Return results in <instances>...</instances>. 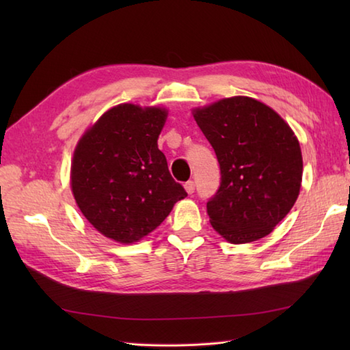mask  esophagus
<instances>
[{
	"instance_id": "1",
	"label": "esophagus",
	"mask_w": 350,
	"mask_h": 350,
	"mask_svg": "<svg viewBox=\"0 0 350 350\" xmlns=\"http://www.w3.org/2000/svg\"><path fill=\"white\" fill-rule=\"evenodd\" d=\"M185 189H187L188 194H194V191H196V183L192 182V180H188L187 183H185Z\"/></svg>"
}]
</instances>
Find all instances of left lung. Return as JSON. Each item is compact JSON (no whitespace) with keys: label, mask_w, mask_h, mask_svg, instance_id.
<instances>
[{"label":"left lung","mask_w":350,"mask_h":350,"mask_svg":"<svg viewBox=\"0 0 350 350\" xmlns=\"http://www.w3.org/2000/svg\"><path fill=\"white\" fill-rule=\"evenodd\" d=\"M217 154L221 183L207 202L212 227L232 243L269 234L299 196L302 154L293 131L265 103L236 96L194 111Z\"/></svg>","instance_id":"obj_1"}]
</instances>
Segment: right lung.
Segmentation results:
<instances>
[{"label":"right lung","mask_w":350,"mask_h":350,"mask_svg":"<svg viewBox=\"0 0 350 350\" xmlns=\"http://www.w3.org/2000/svg\"><path fill=\"white\" fill-rule=\"evenodd\" d=\"M165 118V109L123 103L107 111L77 146L73 196L88 222L109 239L139 241L188 196L158 148Z\"/></svg>","instance_id":"obj_1"}]
</instances>
